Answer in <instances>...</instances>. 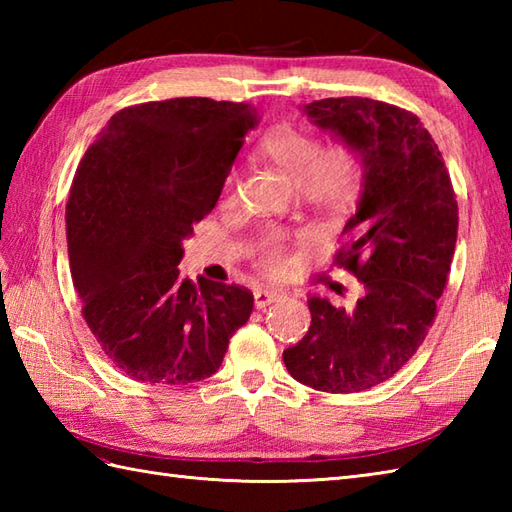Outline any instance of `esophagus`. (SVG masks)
I'll use <instances>...</instances> for the list:
<instances>
[{
  "mask_svg": "<svg viewBox=\"0 0 512 512\" xmlns=\"http://www.w3.org/2000/svg\"><path fill=\"white\" fill-rule=\"evenodd\" d=\"M253 297H255V306L257 308H266V306H270V303H275V301L281 299V292L268 290V288H257L253 292Z\"/></svg>",
  "mask_w": 512,
  "mask_h": 512,
  "instance_id": "esophagus-1",
  "label": "esophagus"
}]
</instances>
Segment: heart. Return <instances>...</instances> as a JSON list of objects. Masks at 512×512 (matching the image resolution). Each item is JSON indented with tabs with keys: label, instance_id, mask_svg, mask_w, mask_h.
<instances>
[{
	"label": "heart",
	"instance_id": "1",
	"mask_svg": "<svg viewBox=\"0 0 512 512\" xmlns=\"http://www.w3.org/2000/svg\"><path fill=\"white\" fill-rule=\"evenodd\" d=\"M262 156L297 184L301 198L323 211H341L350 206L363 189L365 162L347 140L323 147L321 138L306 129H281L262 143ZM235 173L226 180V191L233 189ZM257 264L264 273L277 275L290 266L286 237L270 233L255 246Z\"/></svg>",
	"mask_w": 512,
	"mask_h": 512
}]
</instances>
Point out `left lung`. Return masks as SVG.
<instances>
[{
  "mask_svg": "<svg viewBox=\"0 0 512 512\" xmlns=\"http://www.w3.org/2000/svg\"><path fill=\"white\" fill-rule=\"evenodd\" d=\"M306 114L361 151L365 180L334 266L361 281L352 310L310 297L306 336L284 350L288 374L317 391L354 394L394 376L436 321L458 239V200L420 118L383 101L341 96Z\"/></svg>",
  "mask_w": 512,
  "mask_h": 512,
  "instance_id": "8db88e82",
  "label": "left lung"
}]
</instances>
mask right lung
Segmentation results:
<instances>
[{"label": "right lung", "instance_id": "obj_1", "mask_svg": "<svg viewBox=\"0 0 512 512\" xmlns=\"http://www.w3.org/2000/svg\"><path fill=\"white\" fill-rule=\"evenodd\" d=\"M257 118L253 105L204 96L138 103L85 151L65 206L70 273L85 323L125 376L209 378L253 312L248 288L182 281L176 266Z\"/></svg>", "mask_w": 512, "mask_h": 512}]
</instances>
